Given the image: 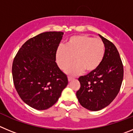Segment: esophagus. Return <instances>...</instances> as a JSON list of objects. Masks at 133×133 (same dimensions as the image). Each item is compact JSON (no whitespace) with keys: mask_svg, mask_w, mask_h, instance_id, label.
Instances as JSON below:
<instances>
[{"mask_svg":"<svg viewBox=\"0 0 133 133\" xmlns=\"http://www.w3.org/2000/svg\"><path fill=\"white\" fill-rule=\"evenodd\" d=\"M73 79H74L73 77H68V80H69V82H70V81H72V80H73Z\"/></svg>","mask_w":133,"mask_h":133,"instance_id":"obj_1","label":"esophagus"}]
</instances>
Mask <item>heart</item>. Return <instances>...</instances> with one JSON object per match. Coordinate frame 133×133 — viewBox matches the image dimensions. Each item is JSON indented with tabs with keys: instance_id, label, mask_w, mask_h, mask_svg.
Returning a JSON list of instances; mask_svg holds the SVG:
<instances>
[{
	"instance_id": "b5f03b06",
	"label": "heart",
	"mask_w": 133,
	"mask_h": 133,
	"mask_svg": "<svg viewBox=\"0 0 133 133\" xmlns=\"http://www.w3.org/2000/svg\"><path fill=\"white\" fill-rule=\"evenodd\" d=\"M105 53V45L101 39L86 35H75L68 38L65 46H60L56 50V60L62 70L70 75H78L85 70H95L101 64Z\"/></svg>"
}]
</instances>
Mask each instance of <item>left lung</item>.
Wrapping results in <instances>:
<instances>
[{
  "mask_svg": "<svg viewBox=\"0 0 133 133\" xmlns=\"http://www.w3.org/2000/svg\"><path fill=\"white\" fill-rule=\"evenodd\" d=\"M105 53L97 69L78 78L81 87L76 95L80 104L92 111L106 107L117 97L123 79V64L115 44L99 35Z\"/></svg>",
  "mask_w": 133,
  "mask_h": 133,
  "instance_id": "left-lung-1",
  "label": "left lung"
}]
</instances>
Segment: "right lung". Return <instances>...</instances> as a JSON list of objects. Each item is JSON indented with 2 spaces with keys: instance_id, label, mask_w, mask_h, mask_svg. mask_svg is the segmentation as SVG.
<instances>
[{
  "instance_id": "obj_1",
  "label": "right lung",
  "mask_w": 133,
  "mask_h": 133,
  "mask_svg": "<svg viewBox=\"0 0 133 133\" xmlns=\"http://www.w3.org/2000/svg\"><path fill=\"white\" fill-rule=\"evenodd\" d=\"M63 34L50 31L36 35L23 44L14 58V85L21 99L32 108H50L67 86V76L55 62Z\"/></svg>"
}]
</instances>
